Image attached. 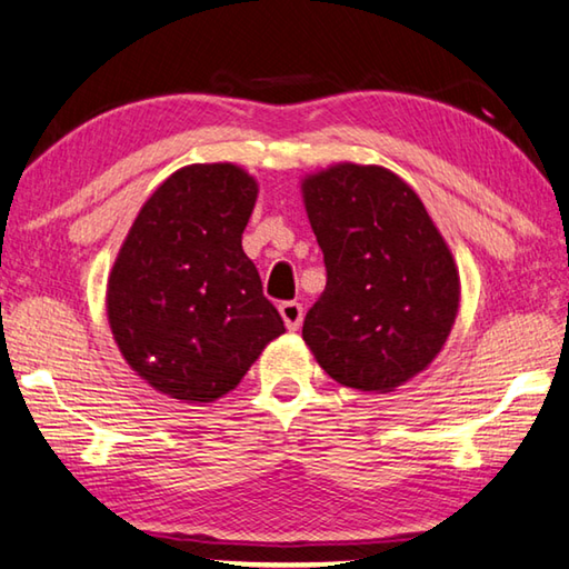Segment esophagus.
<instances>
[{
	"instance_id": "34e87169",
	"label": "esophagus",
	"mask_w": 569,
	"mask_h": 569,
	"mask_svg": "<svg viewBox=\"0 0 569 569\" xmlns=\"http://www.w3.org/2000/svg\"><path fill=\"white\" fill-rule=\"evenodd\" d=\"M278 311H281L283 316V323L288 331H296L298 326H301L303 321V306L298 301H283L281 306H278Z\"/></svg>"
}]
</instances>
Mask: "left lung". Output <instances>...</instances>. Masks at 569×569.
<instances>
[{"label":"left lung","mask_w":569,"mask_h":569,"mask_svg":"<svg viewBox=\"0 0 569 569\" xmlns=\"http://www.w3.org/2000/svg\"><path fill=\"white\" fill-rule=\"evenodd\" d=\"M303 200L326 263L303 341L333 381L391 391L447 341L459 308L455 258L417 192L387 168L341 162L308 176Z\"/></svg>","instance_id":"1"}]
</instances>
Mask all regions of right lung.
I'll use <instances>...</instances> for the list:
<instances>
[{
  "mask_svg": "<svg viewBox=\"0 0 569 569\" xmlns=\"http://www.w3.org/2000/svg\"><path fill=\"white\" fill-rule=\"evenodd\" d=\"M256 198V180L230 162L172 172L142 206L112 266L114 341L172 399L223 397L286 331L240 246Z\"/></svg>",
  "mask_w": 569,
  "mask_h": 569,
  "instance_id": "1",
  "label": "right lung"
}]
</instances>
